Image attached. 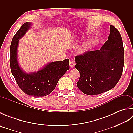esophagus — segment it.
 I'll return each instance as SVG.
<instances>
[{
    "label": "esophagus",
    "mask_w": 133,
    "mask_h": 133,
    "mask_svg": "<svg viewBox=\"0 0 133 133\" xmlns=\"http://www.w3.org/2000/svg\"><path fill=\"white\" fill-rule=\"evenodd\" d=\"M75 65V63L74 61H70V67H71V68H73V67H74Z\"/></svg>",
    "instance_id": "1"
}]
</instances>
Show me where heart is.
<instances>
[{
	"label": "heart",
	"instance_id": "heart-1",
	"mask_svg": "<svg viewBox=\"0 0 133 133\" xmlns=\"http://www.w3.org/2000/svg\"><path fill=\"white\" fill-rule=\"evenodd\" d=\"M95 41V39H91L86 42L85 43L83 44L82 46H81L79 47V49H78L79 53L81 54H83L87 52L90 49H91L93 44L94 43Z\"/></svg>",
	"mask_w": 133,
	"mask_h": 133
}]
</instances>
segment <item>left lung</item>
Returning <instances> with one entry per match:
<instances>
[{
	"label": "left lung",
	"mask_w": 133,
	"mask_h": 133,
	"mask_svg": "<svg viewBox=\"0 0 133 133\" xmlns=\"http://www.w3.org/2000/svg\"><path fill=\"white\" fill-rule=\"evenodd\" d=\"M108 40L99 50L75 56V68L80 73L77 86L82 92L95 95L109 91L120 79L124 65V49L120 33L110 25Z\"/></svg>",
	"instance_id": "8db88e82"
}]
</instances>
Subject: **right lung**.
Masks as SVG:
<instances>
[{"instance_id":"1","label":"right lung","mask_w":133,"mask_h":133,"mask_svg":"<svg viewBox=\"0 0 133 133\" xmlns=\"http://www.w3.org/2000/svg\"><path fill=\"white\" fill-rule=\"evenodd\" d=\"M32 23L26 22L20 28L11 42L10 63L11 72L20 88L29 95L42 97L55 89L59 79L70 68L69 59L49 62L37 71L27 73L20 67L18 61V48L21 39L28 31Z\"/></svg>"}]
</instances>
